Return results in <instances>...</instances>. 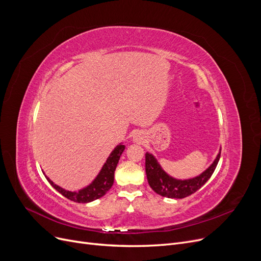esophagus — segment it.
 I'll return each instance as SVG.
<instances>
[{
	"mask_svg": "<svg viewBox=\"0 0 261 261\" xmlns=\"http://www.w3.org/2000/svg\"><path fill=\"white\" fill-rule=\"evenodd\" d=\"M134 140L136 141V142H139V143H141L143 140H144V137H143V136H142V134H137V135H136L135 136V137H134Z\"/></svg>",
	"mask_w": 261,
	"mask_h": 261,
	"instance_id": "34e87169",
	"label": "esophagus"
}]
</instances>
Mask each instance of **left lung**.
<instances>
[{
	"mask_svg": "<svg viewBox=\"0 0 261 261\" xmlns=\"http://www.w3.org/2000/svg\"><path fill=\"white\" fill-rule=\"evenodd\" d=\"M221 152L218 154L214 164L210 166L201 175L191 179H175L169 176L167 173L161 169L158 161L152 154H145V172L150 187L159 195L170 198H184L189 196L197 191L206 184V181L212 177L215 172Z\"/></svg>",
	"mask_w": 261,
	"mask_h": 261,
	"instance_id": "1",
	"label": "left lung"
}]
</instances>
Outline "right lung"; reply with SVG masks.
I'll use <instances>...</instances> for the list:
<instances>
[{"label":"right lung","instance_id":"obj_1","mask_svg":"<svg viewBox=\"0 0 261 261\" xmlns=\"http://www.w3.org/2000/svg\"><path fill=\"white\" fill-rule=\"evenodd\" d=\"M124 148H125V145L123 144H119L118 146H116L115 150L111 152V154L107 158L105 165L103 166L101 172L98 173L96 178L89 186H87L86 188L80 190L79 192L67 191L63 188H60L59 186L55 185L51 179H48L47 177L46 179L59 193H61L65 197L69 198V200L73 202L89 203L94 200H97V198L105 195L106 192L111 188V186H113L115 171Z\"/></svg>","mask_w":261,"mask_h":261}]
</instances>
